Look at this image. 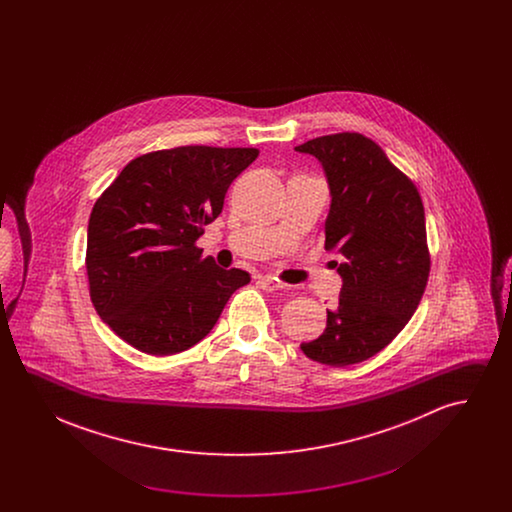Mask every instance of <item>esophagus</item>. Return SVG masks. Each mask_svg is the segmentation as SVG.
<instances>
[{
	"label": "esophagus",
	"instance_id": "1",
	"mask_svg": "<svg viewBox=\"0 0 512 512\" xmlns=\"http://www.w3.org/2000/svg\"><path fill=\"white\" fill-rule=\"evenodd\" d=\"M259 286H261L263 290H267V292H276V290H282V288H284L282 282H278V280H274V278H270V276H261V278H259Z\"/></svg>",
	"mask_w": 512,
	"mask_h": 512
}]
</instances>
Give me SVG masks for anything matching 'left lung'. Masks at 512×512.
Here are the masks:
<instances>
[{
  "mask_svg": "<svg viewBox=\"0 0 512 512\" xmlns=\"http://www.w3.org/2000/svg\"><path fill=\"white\" fill-rule=\"evenodd\" d=\"M322 165L330 188L324 249L341 263L340 303L301 351L320 365L363 363L411 320L426 290L430 255L424 205L382 147L357 132L295 147Z\"/></svg>",
  "mask_w": 512,
  "mask_h": 512,
  "instance_id": "8db88e82",
  "label": "left lung"
}]
</instances>
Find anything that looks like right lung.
<instances>
[{
    "label": "right lung",
    "instance_id": "add662e5",
    "mask_svg": "<svg viewBox=\"0 0 512 512\" xmlns=\"http://www.w3.org/2000/svg\"><path fill=\"white\" fill-rule=\"evenodd\" d=\"M257 155L253 147L153 151L101 194L88 222L86 270L92 303L121 340L157 357L186 351L249 284L245 270L203 259L195 240Z\"/></svg>",
    "mask_w": 512,
    "mask_h": 512
}]
</instances>
